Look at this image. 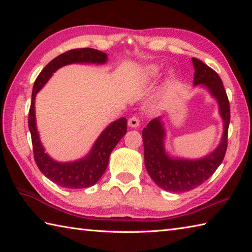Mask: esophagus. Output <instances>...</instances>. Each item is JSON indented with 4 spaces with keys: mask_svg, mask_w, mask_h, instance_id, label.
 Segmentation results:
<instances>
[{
    "mask_svg": "<svg viewBox=\"0 0 252 252\" xmlns=\"http://www.w3.org/2000/svg\"><path fill=\"white\" fill-rule=\"evenodd\" d=\"M127 125L131 127H137L140 126V120H138V118L136 116H133L130 118L129 121H127Z\"/></svg>",
    "mask_w": 252,
    "mask_h": 252,
    "instance_id": "34e87169",
    "label": "esophagus"
}]
</instances>
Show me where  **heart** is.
I'll use <instances>...</instances> for the list:
<instances>
[{"instance_id": "heart-1", "label": "heart", "mask_w": 252, "mask_h": 252, "mask_svg": "<svg viewBox=\"0 0 252 252\" xmlns=\"http://www.w3.org/2000/svg\"><path fill=\"white\" fill-rule=\"evenodd\" d=\"M159 74V68L156 65H151L146 68L145 70V77L147 79H154Z\"/></svg>"}]
</instances>
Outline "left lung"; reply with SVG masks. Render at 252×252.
<instances>
[{
	"label": "left lung",
	"instance_id": "1",
	"mask_svg": "<svg viewBox=\"0 0 252 252\" xmlns=\"http://www.w3.org/2000/svg\"><path fill=\"white\" fill-rule=\"evenodd\" d=\"M195 68L194 85L203 84L219 103V110L223 119V135L220 145L208 156L197 159L171 158L164 149V129L160 118L153 119L144 127V159L148 174L162 189L173 192L189 191L201 185L216 172L223 161L227 148V133L231 111L229 101L219 74L205 63L192 57Z\"/></svg>",
	"mask_w": 252,
	"mask_h": 252
}]
</instances>
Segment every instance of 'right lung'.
Segmentation results:
<instances>
[{"instance_id": "right-lung-1", "label": "right lung", "mask_w": 252, "mask_h": 252, "mask_svg": "<svg viewBox=\"0 0 252 252\" xmlns=\"http://www.w3.org/2000/svg\"><path fill=\"white\" fill-rule=\"evenodd\" d=\"M107 55L104 52L95 49H76L63 53L51 61L37 76L33 84L29 109L28 126L31 133L32 147L37 168L47 179L65 189H87L97 182L108 165L109 156L112 149L126 133V119L120 118L106 127L96 140L92 151L88 156L73 162H57L49 157L40 142L36 131L34 99L35 94L43 88L58 68L69 63H105Z\"/></svg>"}]
</instances>
